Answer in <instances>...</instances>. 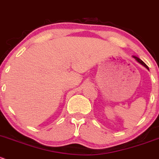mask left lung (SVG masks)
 I'll return each instance as SVG.
<instances>
[{"label":"left lung","mask_w":159,"mask_h":159,"mask_svg":"<svg viewBox=\"0 0 159 159\" xmlns=\"http://www.w3.org/2000/svg\"><path fill=\"white\" fill-rule=\"evenodd\" d=\"M133 58H134V59H135V60H136L137 62H139V63H140V64H141V65H142V66H144L145 67V68L147 69V70H149V69H148V66L146 65V64L144 63V62H143L142 60H141V59H140L139 58H138V57H137V56H133Z\"/></svg>","instance_id":"obj_1"}]
</instances>
